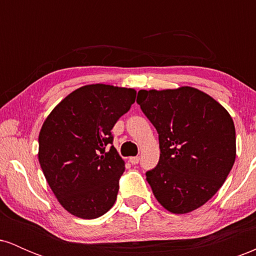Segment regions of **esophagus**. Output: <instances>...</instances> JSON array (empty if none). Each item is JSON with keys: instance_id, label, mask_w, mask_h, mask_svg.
I'll list each match as a JSON object with an SVG mask.
<instances>
[{"instance_id": "esophagus-1", "label": "esophagus", "mask_w": 256, "mask_h": 256, "mask_svg": "<svg viewBox=\"0 0 256 256\" xmlns=\"http://www.w3.org/2000/svg\"><path fill=\"white\" fill-rule=\"evenodd\" d=\"M130 162L132 165H137L138 162H140V156H132L130 158Z\"/></svg>"}]
</instances>
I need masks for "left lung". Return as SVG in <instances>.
<instances>
[{"label": "left lung", "instance_id": "left-lung-1", "mask_svg": "<svg viewBox=\"0 0 256 256\" xmlns=\"http://www.w3.org/2000/svg\"><path fill=\"white\" fill-rule=\"evenodd\" d=\"M137 104L158 134V164L146 173L154 196L176 214L201 207L222 188L236 158L230 114L190 86L140 90Z\"/></svg>", "mask_w": 256, "mask_h": 256}]
</instances>
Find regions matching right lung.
Listing matches in <instances>:
<instances>
[{
    "mask_svg": "<svg viewBox=\"0 0 256 256\" xmlns=\"http://www.w3.org/2000/svg\"><path fill=\"white\" fill-rule=\"evenodd\" d=\"M134 98V89L85 85L64 98L40 128L44 177L61 206L78 218H98L116 202L125 162L112 128Z\"/></svg>",
    "mask_w": 256,
    "mask_h": 256,
    "instance_id": "obj_1",
    "label": "right lung"
}]
</instances>
